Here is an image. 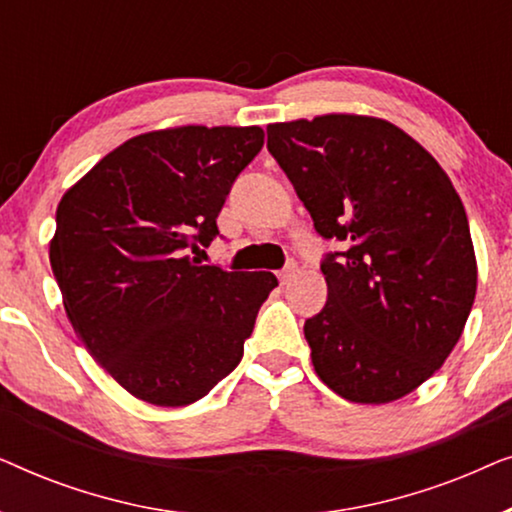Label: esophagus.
I'll return each mask as SVG.
<instances>
[{
  "label": "esophagus",
  "instance_id": "34e87169",
  "mask_svg": "<svg viewBox=\"0 0 512 512\" xmlns=\"http://www.w3.org/2000/svg\"><path fill=\"white\" fill-rule=\"evenodd\" d=\"M293 272H296V265H293V263H291V265H289V268H284V270H282V272H279V275H277V277H279V282H282V284H286V282H289V279L293 277Z\"/></svg>",
  "mask_w": 512,
  "mask_h": 512
}]
</instances>
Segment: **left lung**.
<instances>
[{
	"mask_svg": "<svg viewBox=\"0 0 512 512\" xmlns=\"http://www.w3.org/2000/svg\"><path fill=\"white\" fill-rule=\"evenodd\" d=\"M268 151L314 230L324 310L305 321L321 382L389 403L429 380L464 331L478 286L466 209L436 158L394 123L326 114L268 125Z\"/></svg>",
	"mask_w": 512,
	"mask_h": 512,
	"instance_id": "8db88e82",
	"label": "left lung"
}]
</instances>
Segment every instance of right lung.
<instances>
[{
    "label": "right lung",
    "mask_w": 512,
    "mask_h": 512,
    "mask_svg": "<svg viewBox=\"0 0 512 512\" xmlns=\"http://www.w3.org/2000/svg\"><path fill=\"white\" fill-rule=\"evenodd\" d=\"M263 130L184 125L132 137L62 195L51 268L76 335L139 401H200L244 354L272 272L202 265Z\"/></svg>",
    "instance_id": "obj_1"
}]
</instances>
